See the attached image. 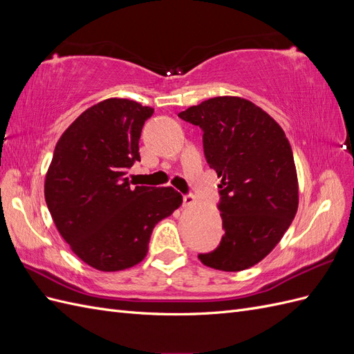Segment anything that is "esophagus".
Masks as SVG:
<instances>
[{
	"label": "esophagus",
	"mask_w": 354,
	"mask_h": 354,
	"mask_svg": "<svg viewBox=\"0 0 354 354\" xmlns=\"http://www.w3.org/2000/svg\"><path fill=\"white\" fill-rule=\"evenodd\" d=\"M194 203H195L194 195H185L183 196V205L185 207H190V205H194Z\"/></svg>",
	"instance_id": "34e87169"
}]
</instances>
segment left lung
I'll return each mask as SVG.
<instances>
[{"label": "left lung", "instance_id": "1", "mask_svg": "<svg viewBox=\"0 0 354 354\" xmlns=\"http://www.w3.org/2000/svg\"><path fill=\"white\" fill-rule=\"evenodd\" d=\"M178 116L202 128L207 162L221 178L224 234L199 260L221 272L250 269L273 251L297 214L291 145L269 113L236 95L208 99Z\"/></svg>", "mask_w": 354, "mask_h": 354}]
</instances>
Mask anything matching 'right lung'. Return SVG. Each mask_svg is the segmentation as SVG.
I'll use <instances>...</instances> for the list:
<instances>
[{"label": "right lung", "mask_w": 354, "mask_h": 354, "mask_svg": "<svg viewBox=\"0 0 354 354\" xmlns=\"http://www.w3.org/2000/svg\"><path fill=\"white\" fill-rule=\"evenodd\" d=\"M153 109L106 99L84 111L56 145L44 181L48 211L73 254L100 272L140 263L153 227L183 202L173 187L130 186L138 140Z\"/></svg>", "instance_id": "right-lung-1"}]
</instances>
